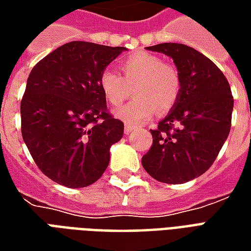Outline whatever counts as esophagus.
I'll list each match as a JSON object with an SVG mask.
<instances>
[{
	"instance_id": "1",
	"label": "esophagus",
	"mask_w": 251,
	"mask_h": 251,
	"mask_svg": "<svg viewBox=\"0 0 251 251\" xmlns=\"http://www.w3.org/2000/svg\"><path fill=\"white\" fill-rule=\"evenodd\" d=\"M134 130V126L131 125H125V129H124V131H125V134H129L130 131Z\"/></svg>"
}]
</instances>
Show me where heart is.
Wrapping results in <instances>:
<instances>
[{"instance_id":"b5f03b06","label":"heart","mask_w":251,"mask_h":251,"mask_svg":"<svg viewBox=\"0 0 251 251\" xmlns=\"http://www.w3.org/2000/svg\"><path fill=\"white\" fill-rule=\"evenodd\" d=\"M120 74L104 70L98 77V86L106 102L121 106L130 95L131 102L115 111L126 124L138 125L151 120L156 111L168 113L177 103L181 79L177 70L165 64L163 57L145 51H137L124 57L118 64Z\"/></svg>"}]
</instances>
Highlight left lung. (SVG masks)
I'll list each match as a JSON object with an SVG mask.
<instances>
[{
    "mask_svg": "<svg viewBox=\"0 0 251 251\" xmlns=\"http://www.w3.org/2000/svg\"><path fill=\"white\" fill-rule=\"evenodd\" d=\"M147 50L172 57L181 79L177 103L157 129L151 130L152 148L141 163L153 179L183 184L199 177L215 161L231 127V88L215 63L176 43Z\"/></svg>",
    "mask_w": 251,
    "mask_h": 251,
    "instance_id": "obj_1",
    "label": "left lung"
}]
</instances>
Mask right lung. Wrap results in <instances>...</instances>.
I'll use <instances>...</instances> for the list:
<instances>
[{
  "mask_svg": "<svg viewBox=\"0 0 251 251\" xmlns=\"http://www.w3.org/2000/svg\"><path fill=\"white\" fill-rule=\"evenodd\" d=\"M125 50L71 41L32 68L21 99V134L39 169L57 184L83 188L107 168L124 122L107 111L98 77Z\"/></svg>",
  "mask_w": 251,
  "mask_h": 251,
  "instance_id": "obj_1",
  "label": "right lung"
}]
</instances>
